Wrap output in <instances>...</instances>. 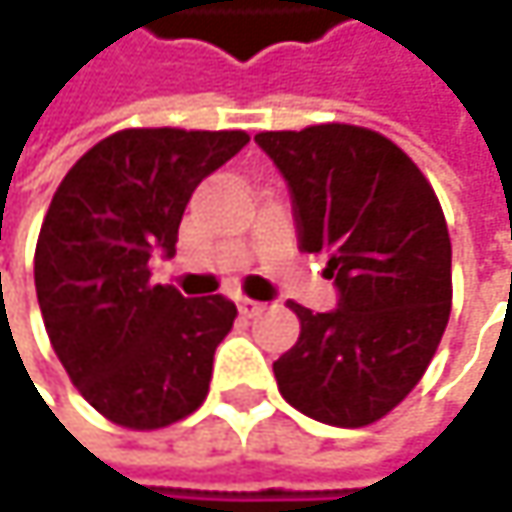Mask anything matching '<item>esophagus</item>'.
Wrapping results in <instances>:
<instances>
[{"label":"esophagus","instance_id":"34e87169","mask_svg":"<svg viewBox=\"0 0 512 512\" xmlns=\"http://www.w3.org/2000/svg\"><path fill=\"white\" fill-rule=\"evenodd\" d=\"M237 308H240V314H243V317H257V314H263V308H266V305H263V302H255V299H240V302H237Z\"/></svg>","mask_w":512,"mask_h":512}]
</instances>
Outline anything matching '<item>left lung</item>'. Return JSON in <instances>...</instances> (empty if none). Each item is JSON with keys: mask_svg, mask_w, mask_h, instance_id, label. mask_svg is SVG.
<instances>
[{"mask_svg": "<svg viewBox=\"0 0 512 512\" xmlns=\"http://www.w3.org/2000/svg\"><path fill=\"white\" fill-rule=\"evenodd\" d=\"M255 142L284 174L299 249L326 255L341 302H290L299 341L272 364L281 397L332 427L385 418L424 376L451 317V237L421 168L356 124L266 130Z\"/></svg>", "mask_w": 512, "mask_h": 512, "instance_id": "1", "label": "left lung"}]
</instances>
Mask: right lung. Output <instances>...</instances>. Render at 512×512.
Here are the masks:
<instances>
[{"instance_id": "add662e5", "label": "right lung", "mask_w": 512, "mask_h": 512, "mask_svg": "<svg viewBox=\"0 0 512 512\" xmlns=\"http://www.w3.org/2000/svg\"><path fill=\"white\" fill-rule=\"evenodd\" d=\"M246 142L243 130H118L52 195L35 249L38 305L70 382L118 427H168L210 391L237 305L183 299L151 281L148 260L174 255L195 186Z\"/></svg>"}]
</instances>
